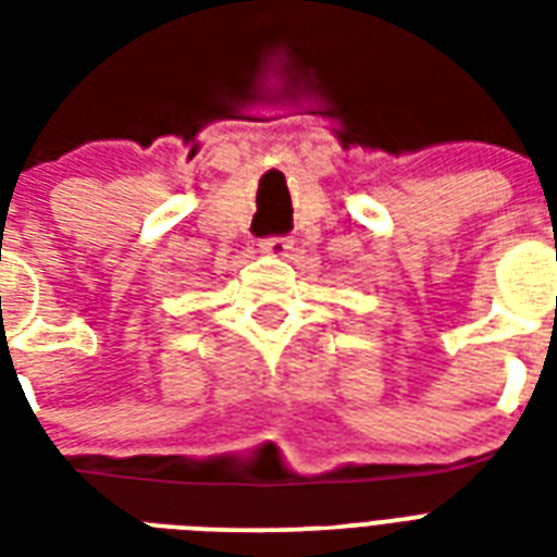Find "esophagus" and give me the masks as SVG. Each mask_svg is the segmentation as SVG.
Masks as SVG:
<instances>
[{
    "instance_id": "obj_1",
    "label": "esophagus",
    "mask_w": 557,
    "mask_h": 557,
    "mask_svg": "<svg viewBox=\"0 0 557 557\" xmlns=\"http://www.w3.org/2000/svg\"><path fill=\"white\" fill-rule=\"evenodd\" d=\"M288 248H292V239H286V236H269L260 243V251L271 253V257H286Z\"/></svg>"
}]
</instances>
